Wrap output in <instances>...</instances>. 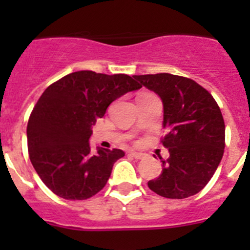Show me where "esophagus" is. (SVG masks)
Segmentation results:
<instances>
[{
  "label": "esophagus",
  "instance_id": "esophagus-1",
  "mask_svg": "<svg viewBox=\"0 0 250 250\" xmlns=\"http://www.w3.org/2000/svg\"><path fill=\"white\" fill-rule=\"evenodd\" d=\"M130 155L135 159H141L143 156H144V154H141V152H138V151H130Z\"/></svg>",
  "mask_w": 250,
  "mask_h": 250
}]
</instances>
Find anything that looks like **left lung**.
<instances>
[{
    "mask_svg": "<svg viewBox=\"0 0 250 250\" xmlns=\"http://www.w3.org/2000/svg\"><path fill=\"white\" fill-rule=\"evenodd\" d=\"M139 85L154 91L163 103L161 140L169 150L163 170L147 187L158 195L184 199L199 193L219 167L225 146V125L219 106L204 87L171 74L135 75Z\"/></svg>",
    "mask_w": 250,
    "mask_h": 250,
    "instance_id": "obj_1",
    "label": "left lung"
}]
</instances>
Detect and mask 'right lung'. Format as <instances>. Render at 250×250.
<instances>
[{
    "label": "right lung",
    "instance_id": "1",
    "mask_svg": "<svg viewBox=\"0 0 250 250\" xmlns=\"http://www.w3.org/2000/svg\"><path fill=\"white\" fill-rule=\"evenodd\" d=\"M139 89L129 75L77 71L43 91L28 119L27 145L31 163L52 193L83 200L105 187L125 152L100 146L91 151L92 125L112 101Z\"/></svg>",
    "mask_w": 250,
    "mask_h": 250
}]
</instances>
